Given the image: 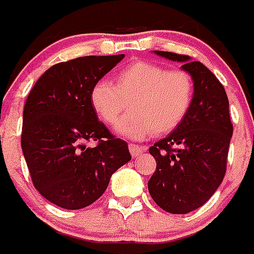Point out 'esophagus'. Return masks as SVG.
<instances>
[{
  "mask_svg": "<svg viewBox=\"0 0 254 254\" xmlns=\"http://www.w3.org/2000/svg\"><path fill=\"white\" fill-rule=\"evenodd\" d=\"M128 149H129V152H131L132 156H140L141 154L143 152V150H145V147L142 146H138V145H136V143H129L128 145Z\"/></svg>",
  "mask_w": 254,
  "mask_h": 254,
  "instance_id": "1",
  "label": "esophagus"
}]
</instances>
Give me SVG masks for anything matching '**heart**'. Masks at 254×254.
Masks as SVG:
<instances>
[{
    "mask_svg": "<svg viewBox=\"0 0 254 254\" xmlns=\"http://www.w3.org/2000/svg\"><path fill=\"white\" fill-rule=\"evenodd\" d=\"M193 96V80L187 71L137 61L114 76V85L94 84L90 103L99 120L112 125L129 102V113L117 122L116 131L142 140L152 133L160 136L174 131L187 117Z\"/></svg>",
    "mask_w": 254,
    "mask_h": 254,
    "instance_id": "1",
    "label": "heart"
}]
</instances>
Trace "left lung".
I'll return each instance as SVG.
<instances>
[{"label": "left lung", "instance_id": "8db88e82", "mask_svg": "<svg viewBox=\"0 0 254 254\" xmlns=\"http://www.w3.org/2000/svg\"><path fill=\"white\" fill-rule=\"evenodd\" d=\"M168 60L183 62L194 84L193 103L185 121L149 149L156 160L150 178V196L170 214H188L215 193L226 172L233 125L225 89L198 61L173 52L155 51Z\"/></svg>", "mask_w": 254, "mask_h": 254}]
</instances>
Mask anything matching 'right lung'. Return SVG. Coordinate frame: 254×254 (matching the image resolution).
I'll return each mask as SVG.
<instances>
[{
  "label": "right lung",
  "mask_w": 254,
  "mask_h": 254,
  "mask_svg": "<svg viewBox=\"0 0 254 254\" xmlns=\"http://www.w3.org/2000/svg\"><path fill=\"white\" fill-rule=\"evenodd\" d=\"M125 55L85 56L52 66L35 82L22 113L21 149L35 190L52 203L78 210L107 190L131 160L127 142L98 121L94 84ZM95 140L96 146L86 147Z\"/></svg>",
  "instance_id": "add662e5"
}]
</instances>
